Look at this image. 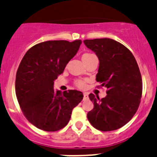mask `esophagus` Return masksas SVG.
I'll return each instance as SVG.
<instances>
[{"label":"esophagus","instance_id":"esophagus-1","mask_svg":"<svg viewBox=\"0 0 157 157\" xmlns=\"http://www.w3.org/2000/svg\"><path fill=\"white\" fill-rule=\"evenodd\" d=\"M83 96H84V100H87V99L89 98L88 93H83Z\"/></svg>","mask_w":157,"mask_h":157}]
</instances>
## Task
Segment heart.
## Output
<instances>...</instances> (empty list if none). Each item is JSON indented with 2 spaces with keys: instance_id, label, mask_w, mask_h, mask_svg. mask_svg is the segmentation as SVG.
Returning <instances> with one entry per match:
<instances>
[{
  "instance_id": "1",
  "label": "heart",
  "mask_w": 157,
  "mask_h": 157,
  "mask_svg": "<svg viewBox=\"0 0 157 157\" xmlns=\"http://www.w3.org/2000/svg\"><path fill=\"white\" fill-rule=\"evenodd\" d=\"M93 56H94V54H90V53H85V54H83L82 56V60L83 62H85V61H87L88 59H90V57H93ZM75 86H77V87H78V88L83 89L85 86H86V82H85L84 80H77V81L75 82Z\"/></svg>"
}]
</instances>
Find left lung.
I'll return each mask as SVG.
<instances>
[{
	"mask_svg": "<svg viewBox=\"0 0 157 157\" xmlns=\"http://www.w3.org/2000/svg\"><path fill=\"white\" fill-rule=\"evenodd\" d=\"M86 47L98 57L100 65L96 80L107 88L100 100L89 95L94 107L87 118L95 128L103 132L125 125L139 108L142 82L136 60L123 44L109 38L85 40Z\"/></svg>",
	"mask_w": 157,
	"mask_h": 157,
	"instance_id": "1",
	"label": "left lung"
}]
</instances>
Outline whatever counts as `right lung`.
Segmentation results:
<instances>
[{
  "mask_svg": "<svg viewBox=\"0 0 157 157\" xmlns=\"http://www.w3.org/2000/svg\"><path fill=\"white\" fill-rule=\"evenodd\" d=\"M80 40H50L29 49L17 70L15 93L27 120L38 128L56 132L65 127L83 99L82 92L54 90V80L79 49Z\"/></svg>",
  "mask_w": 157,
  "mask_h": 157,
  "instance_id": "1",
  "label": "right lung"
}]
</instances>
